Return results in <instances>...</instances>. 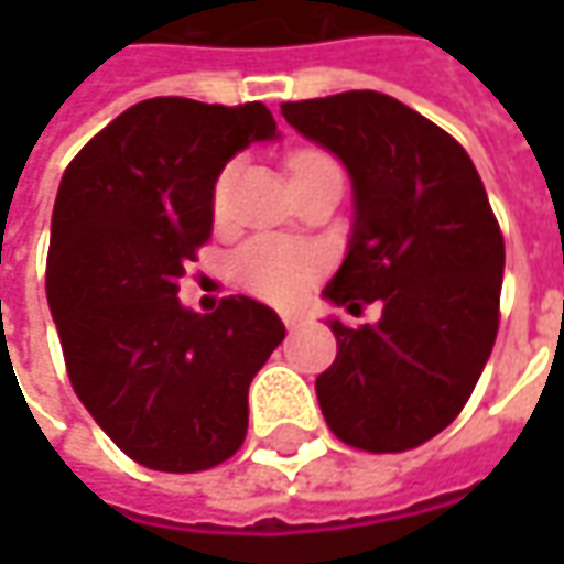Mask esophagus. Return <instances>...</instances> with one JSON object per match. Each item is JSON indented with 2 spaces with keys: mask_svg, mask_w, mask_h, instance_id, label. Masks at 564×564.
Returning a JSON list of instances; mask_svg holds the SVG:
<instances>
[{
  "mask_svg": "<svg viewBox=\"0 0 564 564\" xmlns=\"http://www.w3.org/2000/svg\"><path fill=\"white\" fill-rule=\"evenodd\" d=\"M282 323L289 326V333H294V329H301L304 326V316H297V314H285L282 316Z\"/></svg>",
  "mask_w": 564,
  "mask_h": 564,
  "instance_id": "34e87169",
  "label": "esophagus"
}]
</instances>
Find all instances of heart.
Instances as JSON below:
<instances>
[{
  "instance_id": "heart-1",
  "label": "heart",
  "mask_w": 564,
  "mask_h": 564,
  "mask_svg": "<svg viewBox=\"0 0 564 564\" xmlns=\"http://www.w3.org/2000/svg\"><path fill=\"white\" fill-rule=\"evenodd\" d=\"M323 165H336L326 153L319 150H301L289 160V175L301 178V175H311ZM226 187H228V172H223L216 178L213 187V209L223 213L226 206ZM231 270L235 279L257 297H267L275 304H285L294 301L311 289V282L316 279V272L323 270V253L311 245H301L292 238H275V235H263V238H253L245 248L235 253L231 260Z\"/></svg>"
}]
</instances>
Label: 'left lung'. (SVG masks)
<instances>
[{
    "instance_id": "obj_1",
    "label": "left lung",
    "mask_w": 564,
    "mask_h": 564,
    "mask_svg": "<svg viewBox=\"0 0 564 564\" xmlns=\"http://www.w3.org/2000/svg\"><path fill=\"white\" fill-rule=\"evenodd\" d=\"M282 116L351 175L355 226L323 297L382 304L358 329L329 319L319 411L355 448H417L462 414L499 329L506 241L484 182L452 134L377 90L282 102Z\"/></svg>"
}]
</instances>
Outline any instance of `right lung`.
Here are the masks:
<instances>
[{"label": "right lung", "instance_id": "obj_1", "mask_svg": "<svg viewBox=\"0 0 564 564\" xmlns=\"http://www.w3.org/2000/svg\"><path fill=\"white\" fill-rule=\"evenodd\" d=\"M263 102L143 99L68 163L55 194L46 297L80 404L128 458L194 474L248 433L250 379L285 338L267 304L228 294L213 314L178 301L213 231L226 163L275 141Z\"/></svg>", "mask_w": 564, "mask_h": 564}]
</instances>
